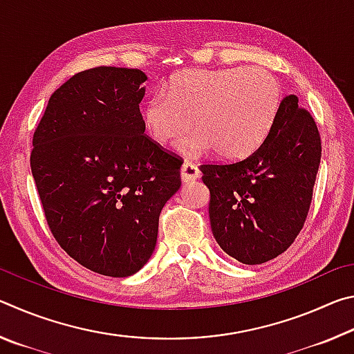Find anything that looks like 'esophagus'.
I'll use <instances>...</instances> for the list:
<instances>
[{
	"label": "esophagus",
	"mask_w": 354,
	"mask_h": 354,
	"mask_svg": "<svg viewBox=\"0 0 354 354\" xmlns=\"http://www.w3.org/2000/svg\"><path fill=\"white\" fill-rule=\"evenodd\" d=\"M200 170L198 167L192 162H184L181 167V181L183 183H192L195 181V179L200 178Z\"/></svg>",
	"instance_id": "obj_1"
}]
</instances>
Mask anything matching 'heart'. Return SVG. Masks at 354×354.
<instances>
[{"label": "heart", "instance_id": "heart-1", "mask_svg": "<svg viewBox=\"0 0 354 354\" xmlns=\"http://www.w3.org/2000/svg\"><path fill=\"white\" fill-rule=\"evenodd\" d=\"M279 81L263 68L187 70L171 80L167 93H154L142 106L148 136L167 145L192 127L176 149L200 158L215 149L221 159H241L261 145L279 112Z\"/></svg>", "mask_w": 354, "mask_h": 354}]
</instances>
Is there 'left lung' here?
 I'll return each mask as SVG.
<instances>
[{"label": "left lung", "instance_id": "8db88e82", "mask_svg": "<svg viewBox=\"0 0 354 354\" xmlns=\"http://www.w3.org/2000/svg\"><path fill=\"white\" fill-rule=\"evenodd\" d=\"M320 158L314 118L289 95L253 153L237 162L201 165L203 183L211 192L212 234L220 248L247 266L284 253L308 217Z\"/></svg>", "mask_w": 354, "mask_h": 354}]
</instances>
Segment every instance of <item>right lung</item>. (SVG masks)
Here are the masks:
<instances>
[{"label":"right lung","mask_w":354,"mask_h":354,"mask_svg":"<svg viewBox=\"0 0 354 354\" xmlns=\"http://www.w3.org/2000/svg\"><path fill=\"white\" fill-rule=\"evenodd\" d=\"M142 70L97 67L51 95L31 171L46 223L88 270L131 277L151 257L159 214L181 187V160L145 134Z\"/></svg>","instance_id":"right-lung-1"}]
</instances>
